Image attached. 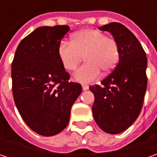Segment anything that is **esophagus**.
Segmentation results:
<instances>
[{"label":"esophagus","mask_w":157,"mask_h":157,"mask_svg":"<svg viewBox=\"0 0 157 157\" xmlns=\"http://www.w3.org/2000/svg\"><path fill=\"white\" fill-rule=\"evenodd\" d=\"M82 88H83L84 91H86V90H88L89 86H88L87 85H83V86H82Z\"/></svg>","instance_id":"esophagus-1"}]
</instances>
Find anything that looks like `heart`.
Segmentation results:
<instances>
[{"instance_id":"heart-1","label":"heart","mask_w":157,"mask_h":157,"mask_svg":"<svg viewBox=\"0 0 157 157\" xmlns=\"http://www.w3.org/2000/svg\"><path fill=\"white\" fill-rule=\"evenodd\" d=\"M57 54L66 71H74L85 57L86 62L74 74V78L81 83L96 79L100 71L105 74L115 68L120 58V49L116 40L106 36L103 31L85 29L76 32L71 42L61 41Z\"/></svg>"}]
</instances>
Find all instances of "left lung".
I'll return each mask as SVG.
<instances>
[{"instance_id": "left-lung-1", "label": "left lung", "mask_w": 157, "mask_h": 157, "mask_svg": "<svg viewBox=\"0 0 157 157\" xmlns=\"http://www.w3.org/2000/svg\"><path fill=\"white\" fill-rule=\"evenodd\" d=\"M109 31L120 49L119 63L101 86H91L94 95L93 114L97 125L108 134L128 129L142 111L147 90V57L136 36L121 23L99 28Z\"/></svg>"}]
</instances>
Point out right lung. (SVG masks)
<instances>
[{
    "instance_id": "obj_1",
    "label": "right lung",
    "mask_w": 157,
    "mask_h": 157,
    "mask_svg": "<svg viewBox=\"0 0 157 157\" xmlns=\"http://www.w3.org/2000/svg\"><path fill=\"white\" fill-rule=\"evenodd\" d=\"M67 25L37 28L21 40L11 66L15 105L25 123L36 133L52 136L69 123L71 108L82 92L70 82L57 48Z\"/></svg>"
}]
</instances>
